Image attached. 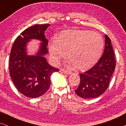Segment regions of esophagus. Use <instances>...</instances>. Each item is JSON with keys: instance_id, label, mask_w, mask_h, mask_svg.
<instances>
[{"instance_id": "1", "label": "esophagus", "mask_w": 126, "mask_h": 126, "mask_svg": "<svg viewBox=\"0 0 126 126\" xmlns=\"http://www.w3.org/2000/svg\"><path fill=\"white\" fill-rule=\"evenodd\" d=\"M60 73H63V74H66V75H70L72 73L70 71H68V70L63 69H61V70H60Z\"/></svg>"}]
</instances>
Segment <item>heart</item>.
<instances>
[{
	"label": "heart",
	"instance_id": "1",
	"mask_svg": "<svg viewBox=\"0 0 126 126\" xmlns=\"http://www.w3.org/2000/svg\"><path fill=\"white\" fill-rule=\"evenodd\" d=\"M104 40L100 34L89 30L63 31L49 44L51 59L58 63L66 54L69 65L83 71L96 64L104 49Z\"/></svg>",
	"mask_w": 126,
	"mask_h": 126
}]
</instances>
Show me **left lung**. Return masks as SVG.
<instances>
[{
	"instance_id": "left-lung-1",
	"label": "left lung",
	"mask_w": 126,
	"mask_h": 126,
	"mask_svg": "<svg viewBox=\"0 0 126 126\" xmlns=\"http://www.w3.org/2000/svg\"><path fill=\"white\" fill-rule=\"evenodd\" d=\"M116 63L111 39L105 35L103 56L96 64L83 73H80V82L75 92L83 99H93L102 94L108 88Z\"/></svg>"
}]
</instances>
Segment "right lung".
Listing matches in <instances>:
<instances>
[{
    "label": "right lung",
    "mask_w": 126,
    "mask_h": 126,
    "mask_svg": "<svg viewBox=\"0 0 126 126\" xmlns=\"http://www.w3.org/2000/svg\"><path fill=\"white\" fill-rule=\"evenodd\" d=\"M49 24L35 25L26 29L15 40L9 60V71L11 80L17 89L30 98L42 96L49 88L50 76L58 69L49 65L44 56L47 53V39L45 32ZM32 39L42 41L35 56H28L25 47Z\"/></svg>",
    "instance_id": "right-lung-1"
}]
</instances>
